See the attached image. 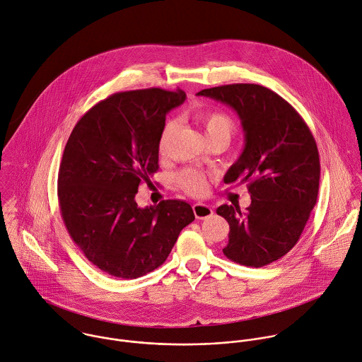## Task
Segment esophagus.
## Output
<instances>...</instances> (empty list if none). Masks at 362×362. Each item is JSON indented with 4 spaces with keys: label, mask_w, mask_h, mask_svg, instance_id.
Wrapping results in <instances>:
<instances>
[{
    "label": "esophagus",
    "mask_w": 362,
    "mask_h": 362,
    "mask_svg": "<svg viewBox=\"0 0 362 362\" xmlns=\"http://www.w3.org/2000/svg\"><path fill=\"white\" fill-rule=\"evenodd\" d=\"M192 211H194V215L197 219H206L214 214L212 208L205 204H194Z\"/></svg>",
    "instance_id": "1"
}]
</instances>
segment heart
Here are the masks:
<instances>
[{
    "instance_id": "1",
    "label": "heart",
    "mask_w": 362,
    "mask_h": 362,
    "mask_svg": "<svg viewBox=\"0 0 362 362\" xmlns=\"http://www.w3.org/2000/svg\"><path fill=\"white\" fill-rule=\"evenodd\" d=\"M199 120L202 122L206 136L214 137V136H226L230 139L233 130H235V124L233 120L222 113V112H205L199 115ZM175 129V123L174 122H168L164 129L161 130L160 139H158V151L160 154H165L170 146V140L173 136V132ZM177 182L180 185V188L182 191H185L189 195L194 197H202L206 194L208 191V181H206V175L198 170L194 168H187L182 170L178 175H177Z\"/></svg>"
}]
</instances>
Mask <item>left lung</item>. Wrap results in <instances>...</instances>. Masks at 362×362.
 <instances>
[{
  "mask_svg": "<svg viewBox=\"0 0 362 362\" xmlns=\"http://www.w3.org/2000/svg\"><path fill=\"white\" fill-rule=\"evenodd\" d=\"M197 95L230 106L245 132V148L223 181L247 182L252 202L245 212L226 204L216 209L229 223L223 255L243 266H266L293 249L317 202L315 140L296 109L264 86L233 83Z\"/></svg>",
  "mask_w": 362,
  "mask_h": 362,
  "instance_id": "obj_1",
  "label": "left lung"
}]
</instances>
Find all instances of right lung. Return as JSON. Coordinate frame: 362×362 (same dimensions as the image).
Here are the masks:
<instances>
[{
  "label": "right lung",
  "instance_id": "obj_1",
  "mask_svg": "<svg viewBox=\"0 0 362 362\" xmlns=\"http://www.w3.org/2000/svg\"><path fill=\"white\" fill-rule=\"evenodd\" d=\"M184 100L181 89L115 93L82 116L65 146L58 175L64 223L88 260L110 276L153 272L195 219L185 201L139 208L134 199L158 170L165 115Z\"/></svg>",
  "mask_w": 362,
  "mask_h": 362
}]
</instances>
